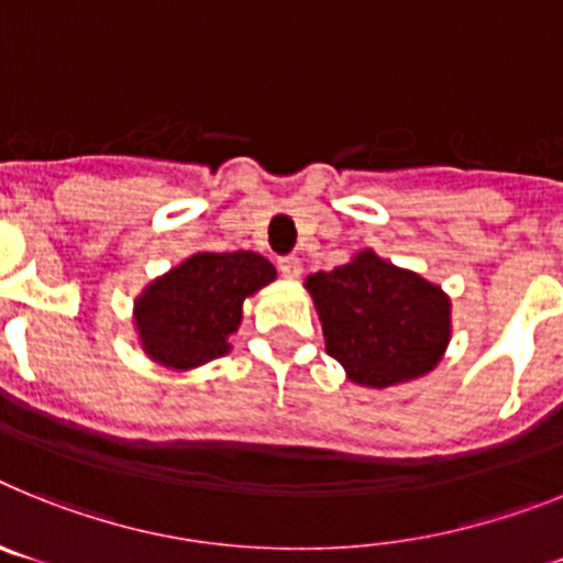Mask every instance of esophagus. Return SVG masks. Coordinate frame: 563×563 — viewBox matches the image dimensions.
Masks as SVG:
<instances>
[{"label":"esophagus","mask_w":563,"mask_h":563,"mask_svg":"<svg viewBox=\"0 0 563 563\" xmlns=\"http://www.w3.org/2000/svg\"><path fill=\"white\" fill-rule=\"evenodd\" d=\"M278 271H282V276L285 278H298L301 276V258L298 256H285V258H278Z\"/></svg>","instance_id":"1"}]
</instances>
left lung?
Returning <instances> with one entry per match:
<instances>
[{
	"instance_id": "1",
	"label": "left lung",
	"mask_w": 563,
	"mask_h": 563,
	"mask_svg": "<svg viewBox=\"0 0 563 563\" xmlns=\"http://www.w3.org/2000/svg\"><path fill=\"white\" fill-rule=\"evenodd\" d=\"M327 355L352 383L386 389L440 363L451 341V301L411 271L361 251L330 273L307 276Z\"/></svg>"
}]
</instances>
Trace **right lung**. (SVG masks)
<instances>
[{"label":"right lung","mask_w":563,"mask_h":563,"mask_svg":"<svg viewBox=\"0 0 563 563\" xmlns=\"http://www.w3.org/2000/svg\"><path fill=\"white\" fill-rule=\"evenodd\" d=\"M273 278L276 267L253 251L194 253L134 301L143 352L177 372L222 357L242 324V301Z\"/></svg>","instance_id":"1"}]
</instances>
